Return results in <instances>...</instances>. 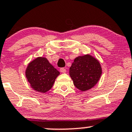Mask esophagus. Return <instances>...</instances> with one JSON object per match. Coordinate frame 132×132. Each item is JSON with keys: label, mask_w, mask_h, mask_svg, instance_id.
<instances>
[{"label": "esophagus", "mask_w": 132, "mask_h": 132, "mask_svg": "<svg viewBox=\"0 0 132 132\" xmlns=\"http://www.w3.org/2000/svg\"><path fill=\"white\" fill-rule=\"evenodd\" d=\"M60 71H61V73H66V69H64V68H62L60 69Z\"/></svg>", "instance_id": "obj_1"}]
</instances>
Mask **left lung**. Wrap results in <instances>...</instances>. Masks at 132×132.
Instances as JSON below:
<instances>
[{
  "label": "left lung",
  "instance_id": "8db88e82",
  "mask_svg": "<svg viewBox=\"0 0 132 132\" xmlns=\"http://www.w3.org/2000/svg\"><path fill=\"white\" fill-rule=\"evenodd\" d=\"M102 73L99 61L89 54L77 57L70 68V76L73 84L82 92L95 87Z\"/></svg>",
  "mask_w": 132,
  "mask_h": 132
}]
</instances>
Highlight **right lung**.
Instances as JSON below:
<instances>
[{
	"mask_svg": "<svg viewBox=\"0 0 132 132\" xmlns=\"http://www.w3.org/2000/svg\"><path fill=\"white\" fill-rule=\"evenodd\" d=\"M60 73L46 57H38L31 61L25 70V76L34 90L46 93L52 88Z\"/></svg>",
	"mask_w": 132,
	"mask_h": 132,
	"instance_id": "right-lung-1",
	"label": "right lung"
}]
</instances>
